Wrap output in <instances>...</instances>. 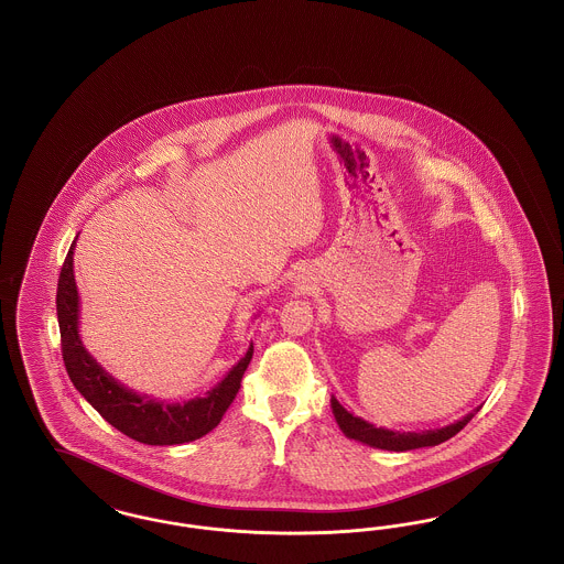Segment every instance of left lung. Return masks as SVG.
I'll return each instance as SVG.
<instances>
[{
  "instance_id": "obj_1",
  "label": "left lung",
  "mask_w": 564,
  "mask_h": 564,
  "mask_svg": "<svg viewBox=\"0 0 564 564\" xmlns=\"http://www.w3.org/2000/svg\"><path fill=\"white\" fill-rule=\"evenodd\" d=\"M480 408H476L474 412L465 414L460 421H455L446 427H440V430H425V431H393L384 430V427H376L372 423L350 414L347 408H343L340 402L332 395V412L336 416V423L338 427L343 430V433L355 440V442H361L366 446H372V448H380V451H393V453H405V451H414V448H427V446H437L446 440H451L453 435H456L458 431L463 430L471 419L474 414L478 412Z\"/></svg>"
}]
</instances>
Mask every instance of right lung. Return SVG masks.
Wrapping results in <instances>:
<instances>
[{
    "instance_id": "add662e5",
    "label": "right lung",
    "mask_w": 564,
    "mask_h": 564,
    "mask_svg": "<svg viewBox=\"0 0 564 564\" xmlns=\"http://www.w3.org/2000/svg\"><path fill=\"white\" fill-rule=\"evenodd\" d=\"M78 239V237H76ZM74 247L63 262L56 288V317L61 329V349L67 375L74 387L84 395L111 427L122 431L131 440L150 446H175L198 440L215 430L237 398L241 378L251 361L253 343L237 366L224 376L203 398L188 402H161L118 382L108 370L82 345L80 295L74 279Z\"/></svg>"
}]
</instances>
